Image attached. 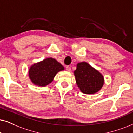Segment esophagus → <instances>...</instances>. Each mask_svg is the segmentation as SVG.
Listing matches in <instances>:
<instances>
[{
	"label": "esophagus",
	"instance_id": "1",
	"mask_svg": "<svg viewBox=\"0 0 133 133\" xmlns=\"http://www.w3.org/2000/svg\"><path fill=\"white\" fill-rule=\"evenodd\" d=\"M65 68H66V70H68V71H69V72H70V70H71V68H70V67L69 66V65H68V66H67Z\"/></svg>",
	"mask_w": 133,
	"mask_h": 133
}]
</instances>
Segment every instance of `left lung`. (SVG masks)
Masks as SVG:
<instances>
[{"label":"left lung","instance_id":"left-lung-1","mask_svg":"<svg viewBox=\"0 0 133 133\" xmlns=\"http://www.w3.org/2000/svg\"><path fill=\"white\" fill-rule=\"evenodd\" d=\"M74 75L77 86L85 94L97 93L103 86L102 75L85 62L77 64Z\"/></svg>","mask_w":133,"mask_h":133}]
</instances>
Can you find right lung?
<instances>
[{
  "label": "right lung",
  "instance_id": "right-lung-1",
  "mask_svg": "<svg viewBox=\"0 0 133 133\" xmlns=\"http://www.w3.org/2000/svg\"><path fill=\"white\" fill-rule=\"evenodd\" d=\"M64 69V68L56 59L48 58L32 65L29 70V76L34 84L45 87L53 81L58 72Z\"/></svg>",
  "mask_w": 133,
  "mask_h": 133
}]
</instances>
